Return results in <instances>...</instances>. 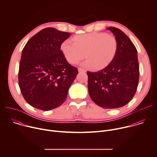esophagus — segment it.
<instances>
[{"instance_id": "1", "label": "esophagus", "mask_w": 157, "mask_h": 157, "mask_svg": "<svg viewBox=\"0 0 157 157\" xmlns=\"http://www.w3.org/2000/svg\"><path fill=\"white\" fill-rule=\"evenodd\" d=\"M78 71H79V72H83V73H84V72H86V71L85 70L82 69V68H78Z\"/></svg>"}]
</instances>
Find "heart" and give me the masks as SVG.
<instances>
[{"label":"heart","mask_w":157,"mask_h":157,"mask_svg":"<svg viewBox=\"0 0 157 157\" xmlns=\"http://www.w3.org/2000/svg\"><path fill=\"white\" fill-rule=\"evenodd\" d=\"M73 43L63 41L61 52L70 64H75L85 58L82 64L86 68L102 70L115 58L117 51V41L115 36L105 33L93 32L76 35Z\"/></svg>","instance_id":"obj_1"}]
</instances>
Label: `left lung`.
<instances>
[{
    "label": "left lung",
    "instance_id": "8db88e82",
    "mask_svg": "<svg viewBox=\"0 0 157 157\" xmlns=\"http://www.w3.org/2000/svg\"><path fill=\"white\" fill-rule=\"evenodd\" d=\"M117 41L114 59L98 72H87L91 99L104 109H117L128 104L135 95L139 79L137 51L130 39L116 27L106 28Z\"/></svg>",
    "mask_w": 157,
    "mask_h": 157
}]
</instances>
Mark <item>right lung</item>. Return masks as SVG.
<instances>
[{"label": "right lung", "mask_w": 157, "mask_h": 157, "mask_svg": "<svg viewBox=\"0 0 157 157\" xmlns=\"http://www.w3.org/2000/svg\"><path fill=\"white\" fill-rule=\"evenodd\" d=\"M71 33L45 28L27 43L21 52L18 85L32 106L50 110L61 105L78 71L63 55L61 44Z\"/></svg>", "instance_id": "obj_1"}]
</instances>
